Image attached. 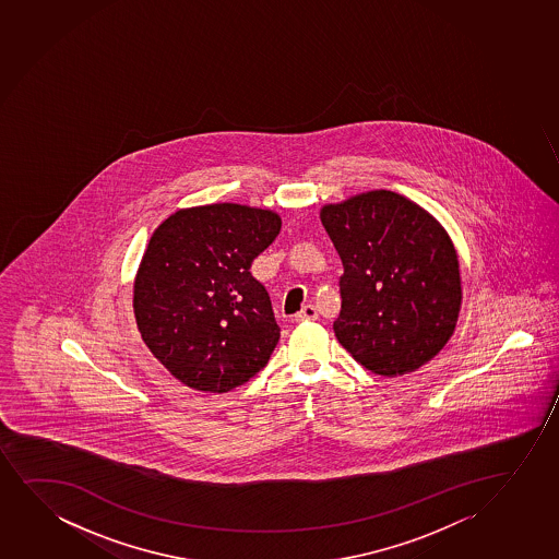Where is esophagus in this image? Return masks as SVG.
<instances>
[{
  "mask_svg": "<svg viewBox=\"0 0 559 559\" xmlns=\"http://www.w3.org/2000/svg\"><path fill=\"white\" fill-rule=\"evenodd\" d=\"M317 319H319V311H317V307H314V305H305L304 309L294 317L296 322H307V320Z\"/></svg>",
  "mask_w": 559,
  "mask_h": 559,
  "instance_id": "esophagus-1",
  "label": "esophagus"
}]
</instances>
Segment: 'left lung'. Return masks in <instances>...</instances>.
Listing matches in <instances>:
<instances>
[{
	"mask_svg": "<svg viewBox=\"0 0 559 559\" xmlns=\"http://www.w3.org/2000/svg\"><path fill=\"white\" fill-rule=\"evenodd\" d=\"M320 219L343 263L335 337L378 376L419 370L457 324L463 290L450 235L386 189L326 204Z\"/></svg>",
	"mask_w": 559,
	"mask_h": 559,
	"instance_id": "8db88e82",
	"label": "left lung"
}]
</instances>
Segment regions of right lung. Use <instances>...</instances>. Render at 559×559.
Here are the masks:
<instances>
[{
    "instance_id": "1",
    "label": "right lung",
    "mask_w": 559,
    "mask_h": 559,
    "mask_svg": "<svg viewBox=\"0 0 559 559\" xmlns=\"http://www.w3.org/2000/svg\"><path fill=\"white\" fill-rule=\"evenodd\" d=\"M281 218L247 204L181 209L153 231L134 281V317L153 356L195 391L227 392L265 368L276 324L252 261Z\"/></svg>"
}]
</instances>
